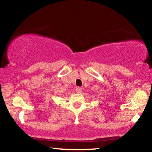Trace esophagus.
<instances>
[{"mask_svg":"<svg viewBox=\"0 0 152 152\" xmlns=\"http://www.w3.org/2000/svg\"><path fill=\"white\" fill-rule=\"evenodd\" d=\"M76 91L77 93H80V92H82V88H80V87H77V88H76Z\"/></svg>","mask_w":152,"mask_h":152,"instance_id":"34e87169","label":"esophagus"}]
</instances>
